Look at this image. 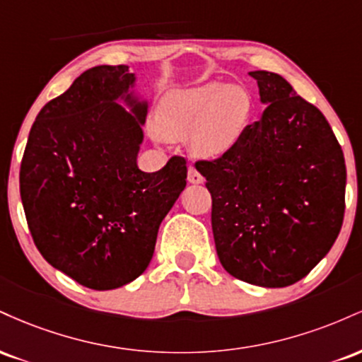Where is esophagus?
<instances>
[{"instance_id":"esophagus-1","label":"esophagus","mask_w":362,"mask_h":362,"mask_svg":"<svg viewBox=\"0 0 362 362\" xmlns=\"http://www.w3.org/2000/svg\"><path fill=\"white\" fill-rule=\"evenodd\" d=\"M187 178H189L190 184H202V180H204V178H202V175L197 172V168H195V167H189V172H187Z\"/></svg>"}]
</instances>
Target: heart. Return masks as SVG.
<instances>
[{
  "label": "heart",
  "instance_id": "1",
  "mask_svg": "<svg viewBox=\"0 0 362 362\" xmlns=\"http://www.w3.org/2000/svg\"><path fill=\"white\" fill-rule=\"evenodd\" d=\"M248 114V97L240 86L202 85L170 91L160 103L156 127L163 138L190 134L195 155L216 156L238 138Z\"/></svg>",
  "mask_w": 362,
  "mask_h": 362
}]
</instances>
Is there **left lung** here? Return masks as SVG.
Segmentation results:
<instances>
[{
	"label": "left lung",
	"instance_id": "obj_1",
	"mask_svg": "<svg viewBox=\"0 0 362 362\" xmlns=\"http://www.w3.org/2000/svg\"><path fill=\"white\" fill-rule=\"evenodd\" d=\"M265 110L214 160L195 161L213 197L219 262L248 284L284 288L335 243L346 211V161L330 124L284 78L252 71Z\"/></svg>",
	"mask_w": 362,
	"mask_h": 362
}]
</instances>
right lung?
<instances>
[{"mask_svg": "<svg viewBox=\"0 0 362 362\" xmlns=\"http://www.w3.org/2000/svg\"><path fill=\"white\" fill-rule=\"evenodd\" d=\"M124 64L81 73L37 115L20 165V195L35 247L90 289H115L146 271L158 228L187 184V161L158 172L136 163L146 103L127 93ZM124 98L134 116L115 104Z\"/></svg>", "mask_w": 362, "mask_h": 362, "instance_id": "right-lung-1", "label": "right lung"}]
</instances>
